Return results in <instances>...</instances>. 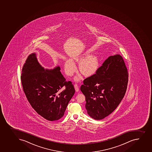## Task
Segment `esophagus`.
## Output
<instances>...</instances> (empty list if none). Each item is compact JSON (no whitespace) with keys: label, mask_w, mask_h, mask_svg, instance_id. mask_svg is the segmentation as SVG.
I'll return each mask as SVG.
<instances>
[{"label":"esophagus","mask_w":152,"mask_h":152,"mask_svg":"<svg viewBox=\"0 0 152 152\" xmlns=\"http://www.w3.org/2000/svg\"><path fill=\"white\" fill-rule=\"evenodd\" d=\"M74 88H75L76 92H78L79 90V88L78 85L77 84H75L74 85Z\"/></svg>","instance_id":"esophagus-1"}]
</instances>
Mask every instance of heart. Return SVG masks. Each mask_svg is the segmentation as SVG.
Instances as JSON below:
<instances>
[{
  "label": "heart",
  "instance_id": "1",
  "mask_svg": "<svg viewBox=\"0 0 152 152\" xmlns=\"http://www.w3.org/2000/svg\"><path fill=\"white\" fill-rule=\"evenodd\" d=\"M89 52H86L83 54L74 58L75 62H79V70L82 73L86 76H90L96 72L99 67V61L96 56L90 55L88 56ZM86 58L85 59L84 58ZM64 70L66 75L72 76L76 70V66L73 61L71 59H68L65 62ZM79 77H76L75 80L78 81L80 80Z\"/></svg>",
  "mask_w": 152,
  "mask_h": 152
}]
</instances>
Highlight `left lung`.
I'll use <instances>...</instances> for the list:
<instances>
[{
    "mask_svg": "<svg viewBox=\"0 0 152 152\" xmlns=\"http://www.w3.org/2000/svg\"><path fill=\"white\" fill-rule=\"evenodd\" d=\"M128 82V72L121 56L108 57L80 88L86 98L88 114L101 120L113 113L124 96Z\"/></svg>",
    "mask_w": 152,
    "mask_h": 152,
    "instance_id": "8db88e82",
    "label": "left lung"
}]
</instances>
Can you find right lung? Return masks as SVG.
I'll list each match as a JSON object with an SVG mask.
<instances>
[{
	"label": "right lung",
	"instance_id": "add662e5",
	"mask_svg": "<svg viewBox=\"0 0 152 152\" xmlns=\"http://www.w3.org/2000/svg\"><path fill=\"white\" fill-rule=\"evenodd\" d=\"M60 70L59 66L45 69L35 53L29 55L22 70L21 82L28 101L38 114L50 121L63 117L75 93L72 82L66 81Z\"/></svg>",
	"mask_w": 152,
	"mask_h": 152
}]
</instances>
